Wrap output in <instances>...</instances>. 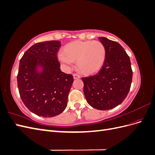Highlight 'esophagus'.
<instances>
[{
    "label": "esophagus",
    "instance_id": "esophagus-1",
    "mask_svg": "<svg viewBox=\"0 0 155 155\" xmlns=\"http://www.w3.org/2000/svg\"><path fill=\"white\" fill-rule=\"evenodd\" d=\"M73 77H74V79H76L80 78V76H79V75L78 74H73Z\"/></svg>",
    "mask_w": 155,
    "mask_h": 155
}]
</instances>
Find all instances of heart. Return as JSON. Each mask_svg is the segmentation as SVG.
Listing matches in <instances>:
<instances>
[{
	"mask_svg": "<svg viewBox=\"0 0 155 155\" xmlns=\"http://www.w3.org/2000/svg\"><path fill=\"white\" fill-rule=\"evenodd\" d=\"M106 50L100 41H76L64 46L63 53L58 55L63 63L71 64L77 61L79 71L85 74H93L99 71L104 63Z\"/></svg>",
	"mask_w": 155,
	"mask_h": 155,
	"instance_id": "heart-1",
	"label": "heart"
}]
</instances>
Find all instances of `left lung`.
Wrapping results in <instances>:
<instances>
[{
	"label": "left lung",
	"instance_id": "8db88e82",
	"mask_svg": "<svg viewBox=\"0 0 155 155\" xmlns=\"http://www.w3.org/2000/svg\"><path fill=\"white\" fill-rule=\"evenodd\" d=\"M106 55L97 74L82 78L83 92L88 104L98 110H109L121 104L129 92L133 79L130 61L118 43L104 37Z\"/></svg>",
	"mask_w": 155,
	"mask_h": 155
}]
</instances>
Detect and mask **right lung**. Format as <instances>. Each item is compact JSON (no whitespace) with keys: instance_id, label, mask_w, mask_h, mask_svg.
I'll use <instances>...</instances> for the list:
<instances>
[{"instance_id":"right-lung-1","label":"right lung","mask_w":155,"mask_h":155,"mask_svg":"<svg viewBox=\"0 0 155 155\" xmlns=\"http://www.w3.org/2000/svg\"><path fill=\"white\" fill-rule=\"evenodd\" d=\"M60 46L58 41L36 43L19 63L17 85L21 100L33 113L45 118L63 112L74 81L71 74L60 69L57 57Z\"/></svg>"}]
</instances>
